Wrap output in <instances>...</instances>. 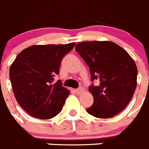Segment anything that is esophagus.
I'll return each instance as SVG.
<instances>
[{"label": "esophagus", "instance_id": "esophagus-1", "mask_svg": "<svg viewBox=\"0 0 149 149\" xmlns=\"http://www.w3.org/2000/svg\"><path fill=\"white\" fill-rule=\"evenodd\" d=\"M83 92H84V89H83L82 87H80V88H78V89H75V93L78 95L83 93Z\"/></svg>", "mask_w": 149, "mask_h": 149}]
</instances>
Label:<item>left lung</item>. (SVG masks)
<instances>
[{"label": "left lung", "instance_id": "1", "mask_svg": "<svg viewBox=\"0 0 149 149\" xmlns=\"http://www.w3.org/2000/svg\"><path fill=\"white\" fill-rule=\"evenodd\" d=\"M75 50L89 68L91 81L99 82L89 87L94 98L86 109L97 118L108 119L119 113L132 98L136 87L137 68L120 46L108 41L84 42Z\"/></svg>", "mask_w": 149, "mask_h": 149}]
</instances>
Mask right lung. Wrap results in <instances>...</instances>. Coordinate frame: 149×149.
<instances>
[{
  "label": "right lung",
  "instance_id": "obj_1",
  "mask_svg": "<svg viewBox=\"0 0 149 149\" xmlns=\"http://www.w3.org/2000/svg\"><path fill=\"white\" fill-rule=\"evenodd\" d=\"M75 43L32 45L16 56L10 68L15 99L33 117L48 119L60 113L69 91L61 81L54 84L62 60Z\"/></svg>",
  "mask_w": 149,
  "mask_h": 149
}]
</instances>
